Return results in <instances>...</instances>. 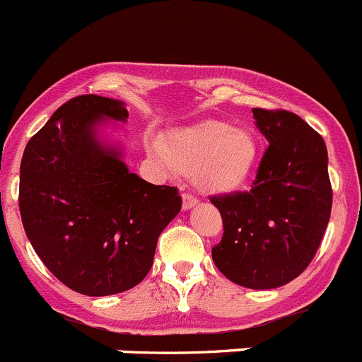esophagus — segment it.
Segmentation results:
<instances>
[{
	"mask_svg": "<svg viewBox=\"0 0 362 362\" xmlns=\"http://www.w3.org/2000/svg\"><path fill=\"white\" fill-rule=\"evenodd\" d=\"M198 205V200L194 197H191V194H182V207H184V211H189V209L197 207Z\"/></svg>",
	"mask_w": 362,
	"mask_h": 362,
	"instance_id": "obj_1",
	"label": "esophagus"
}]
</instances>
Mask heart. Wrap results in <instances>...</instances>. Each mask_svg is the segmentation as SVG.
Wrapping results in <instances>:
<instances>
[{
	"label": "heart",
	"instance_id": "1",
	"mask_svg": "<svg viewBox=\"0 0 362 362\" xmlns=\"http://www.w3.org/2000/svg\"><path fill=\"white\" fill-rule=\"evenodd\" d=\"M151 153L171 173L189 175L204 194H232L248 184L261 158L259 137L246 127L207 119L180 128L160 143H151Z\"/></svg>",
	"mask_w": 362,
	"mask_h": 362
}]
</instances>
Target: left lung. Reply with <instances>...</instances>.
Returning a JSON list of instances; mask_svg holds the SVG:
<instances>
[{
  "instance_id": "obj_1",
  "label": "left lung",
  "mask_w": 362,
  "mask_h": 362,
  "mask_svg": "<svg viewBox=\"0 0 362 362\" xmlns=\"http://www.w3.org/2000/svg\"><path fill=\"white\" fill-rule=\"evenodd\" d=\"M269 143L248 192L211 198L223 219L216 268L238 286L275 289L313 261L332 209L325 141L288 110L253 109Z\"/></svg>"
}]
</instances>
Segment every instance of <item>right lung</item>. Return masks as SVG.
Instances as JSON below:
<instances>
[{"label": "right lung", "mask_w": 362, "mask_h": 362, "mask_svg": "<svg viewBox=\"0 0 362 362\" xmlns=\"http://www.w3.org/2000/svg\"><path fill=\"white\" fill-rule=\"evenodd\" d=\"M127 119L123 101L76 96L23 153L19 211L26 235L44 266L87 296L137 286L153 264L158 235L182 209L177 189L130 173L123 144L101 135L109 123Z\"/></svg>", "instance_id": "1"}]
</instances>
